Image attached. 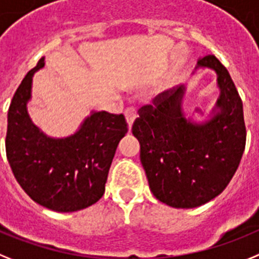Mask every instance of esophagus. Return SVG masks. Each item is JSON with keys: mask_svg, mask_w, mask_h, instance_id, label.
Masks as SVG:
<instances>
[{"mask_svg": "<svg viewBox=\"0 0 259 259\" xmlns=\"http://www.w3.org/2000/svg\"><path fill=\"white\" fill-rule=\"evenodd\" d=\"M125 118H126V122H127V126H129V129H132L133 123H134V120L137 118V111L136 108H127L126 111H125Z\"/></svg>", "mask_w": 259, "mask_h": 259, "instance_id": "esophagus-1", "label": "esophagus"}]
</instances>
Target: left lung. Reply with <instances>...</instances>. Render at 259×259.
<instances>
[{
  "instance_id": "left-lung-1",
  "label": "left lung",
  "mask_w": 259,
  "mask_h": 259,
  "mask_svg": "<svg viewBox=\"0 0 259 259\" xmlns=\"http://www.w3.org/2000/svg\"><path fill=\"white\" fill-rule=\"evenodd\" d=\"M217 74L219 96L201 121L184 109L186 84L146 105L133 125L141 163L156 199L170 207L194 208L223 192L244 154L246 130L242 102L228 70L215 56L197 62L194 73Z\"/></svg>"
}]
</instances>
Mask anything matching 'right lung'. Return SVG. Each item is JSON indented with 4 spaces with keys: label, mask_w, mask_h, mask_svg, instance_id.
Wrapping results in <instances>:
<instances>
[{
    "label": "right lung",
    "mask_w": 259,
    "mask_h": 259,
    "mask_svg": "<svg viewBox=\"0 0 259 259\" xmlns=\"http://www.w3.org/2000/svg\"><path fill=\"white\" fill-rule=\"evenodd\" d=\"M46 58L28 71L8 112L6 155L11 170L36 203L57 212H74L103 197L116 148L127 133L122 114L91 111L66 137H51L28 113L32 78Z\"/></svg>",
    "instance_id": "right-lung-1"
}]
</instances>
